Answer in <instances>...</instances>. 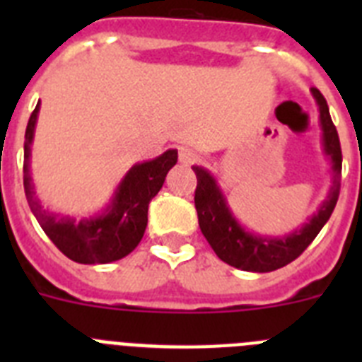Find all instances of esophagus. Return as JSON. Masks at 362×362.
<instances>
[{
  "mask_svg": "<svg viewBox=\"0 0 362 362\" xmlns=\"http://www.w3.org/2000/svg\"><path fill=\"white\" fill-rule=\"evenodd\" d=\"M196 159H197V153L194 152L192 148L183 146V148L179 150V161L183 163V165H192V163L196 161Z\"/></svg>",
  "mask_w": 362,
  "mask_h": 362,
  "instance_id": "obj_1",
  "label": "esophagus"
}]
</instances>
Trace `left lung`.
<instances>
[{
    "label": "left lung",
    "mask_w": 362,
    "mask_h": 362,
    "mask_svg": "<svg viewBox=\"0 0 362 362\" xmlns=\"http://www.w3.org/2000/svg\"><path fill=\"white\" fill-rule=\"evenodd\" d=\"M312 95L319 107V127H321L322 153L330 163L332 187L326 199L319 204L317 212L312 214L303 226H297L293 232L284 235H261L250 232L239 219L233 216L225 192L217 183L216 175L204 166L194 165L197 175L196 210L199 217V228L206 238L212 250L221 261L233 268L245 272H274L286 267L293 259L299 257L315 239L326 221L330 219L341 190V145L339 136L332 123L330 110L317 88H312Z\"/></svg>",
    "instance_id": "8db88e82"
}]
</instances>
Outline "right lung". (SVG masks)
I'll return each instance as SVG.
<instances>
[{
  "mask_svg": "<svg viewBox=\"0 0 362 362\" xmlns=\"http://www.w3.org/2000/svg\"><path fill=\"white\" fill-rule=\"evenodd\" d=\"M40 103L25 132L23 187L28 206L50 241L69 259L81 264H107L127 257L139 245L148 223V203L158 196L165 177L177 163L170 148L150 161L136 163L123 175L105 209L92 216H63L45 209L32 181L30 158Z\"/></svg>",
  "mask_w": 362,
  "mask_h": 362,
  "instance_id": "right-lung-1",
  "label": "right lung"
}]
</instances>
